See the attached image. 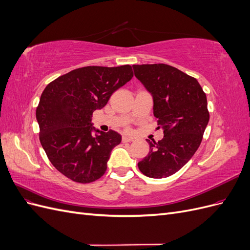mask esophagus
Here are the masks:
<instances>
[{
    "mask_svg": "<svg viewBox=\"0 0 250 250\" xmlns=\"http://www.w3.org/2000/svg\"><path fill=\"white\" fill-rule=\"evenodd\" d=\"M132 141H133L132 138H128V137H123L122 138L123 143H129V142H132Z\"/></svg>",
    "mask_w": 250,
    "mask_h": 250,
    "instance_id": "34e87169",
    "label": "esophagus"
}]
</instances>
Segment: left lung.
Segmentation results:
<instances>
[{
    "label": "left lung",
    "instance_id": "8db88e82",
    "mask_svg": "<svg viewBox=\"0 0 250 250\" xmlns=\"http://www.w3.org/2000/svg\"><path fill=\"white\" fill-rule=\"evenodd\" d=\"M134 75L153 96V113L163 140H147L148 155L138 164L151 178L173 175L199 148L209 120L207 95L194 77L165 63L134 64Z\"/></svg>",
    "mask_w": 250,
    "mask_h": 250
}]
</instances>
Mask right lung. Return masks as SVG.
<instances>
[{
    "label": "right lung",
    "instance_id": "add662e5",
    "mask_svg": "<svg viewBox=\"0 0 250 250\" xmlns=\"http://www.w3.org/2000/svg\"><path fill=\"white\" fill-rule=\"evenodd\" d=\"M133 77L129 64L89 65L50 82L36 108L40 141L49 161L67 178L89 184L104 175L111 150L122 137L113 131L93 135V112Z\"/></svg>",
    "mask_w": 250,
    "mask_h": 250
}]
</instances>
